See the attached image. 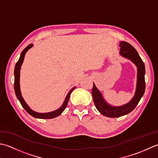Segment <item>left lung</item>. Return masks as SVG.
I'll use <instances>...</instances> for the list:
<instances>
[{
  "instance_id": "8db88e82",
  "label": "left lung",
  "mask_w": 158,
  "mask_h": 158,
  "mask_svg": "<svg viewBox=\"0 0 158 158\" xmlns=\"http://www.w3.org/2000/svg\"><path fill=\"white\" fill-rule=\"evenodd\" d=\"M119 46L121 47V55L130 59L138 67L137 85L134 97L127 104L120 106V107H114V106L108 105L104 101L101 93L96 88L95 84H93L92 89L93 102H94L96 108L103 115L111 118L119 117L131 112L136 108L145 91V80H144L145 67H144L143 61L141 59L136 49L131 44L125 41H121Z\"/></svg>"
}]
</instances>
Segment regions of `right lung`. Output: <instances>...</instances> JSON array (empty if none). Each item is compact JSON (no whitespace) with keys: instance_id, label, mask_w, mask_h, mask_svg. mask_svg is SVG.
<instances>
[{"instance_id":"obj_1","label":"right lung","mask_w":158,"mask_h":158,"mask_svg":"<svg viewBox=\"0 0 158 158\" xmlns=\"http://www.w3.org/2000/svg\"><path fill=\"white\" fill-rule=\"evenodd\" d=\"M33 46V44H29L27 47H26V48L23 50L22 51L20 59L18 60V62L16 63L15 66V69H14V90H15V93L16 95V97L18 99V100L20 101L21 105L22 106L25 110L27 111L28 114H31V116H33V117L35 118H43V119H46V118H55L58 116H59L62 112L64 111V110L66 108L67 103H68L69 99V96L71 93L73 91V90L75 89V87H73V89H71V91L69 92L68 94H67V97L64 101L63 104L62 105V106L58 110L51 112H48V113H38V112H35L33 110H32L31 109L28 107V106L26 104V102H24V99L22 98V95H21V92H20V68H21V65L22 63H23V60L24 59V55L26 52H27L28 50V49Z\"/></svg>"}]
</instances>
